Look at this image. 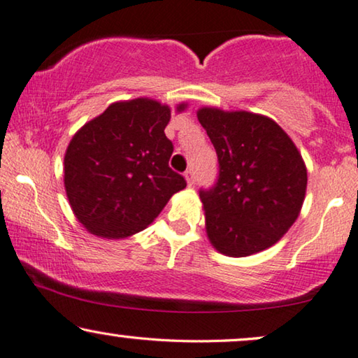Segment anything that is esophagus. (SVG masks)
<instances>
[{
  "instance_id": "esophagus-1",
  "label": "esophagus",
  "mask_w": 358,
  "mask_h": 358,
  "mask_svg": "<svg viewBox=\"0 0 358 358\" xmlns=\"http://www.w3.org/2000/svg\"><path fill=\"white\" fill-rule=\"evenodd\" d=\"M185 178H186V183H188V186H191L194 183V172H193V169H188L185 172Z\"/></svg>"
}]
</instances>
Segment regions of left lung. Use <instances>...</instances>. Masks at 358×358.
I'll return each instance as SVG.
<instances>
[{
  "label": "left lung",
  "mask_w": 358,
  "mask_h": 358,
  "mask_svg": "<svg viewBox=\"0 0 358 358\" xmlns=\"http://www.w3.org/2000/svg\"><path fill=\"white\" fill-rule=\"evenodd\" d=\"M198 120L219 159L217 183L199 193L210 245L230 258L268 250L303 206L308 177L300 150L264 115L201 107Z\"/></svg>",
  "instance_id": "left-lung-1"
}]
</instances>
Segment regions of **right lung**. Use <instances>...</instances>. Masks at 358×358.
I'll return each instance as SVG.
<instances>
[{"label":"right lung","instance_id":"add662e5","mask_svg":"<svg viewBox=\"0 0 358 358\" xmlns=\"http://www.w3.org/2000/svg\"><path fill=\"white\" fill-rule=\"evenodd\" d=\"M186 103H178L183 112ZM172 112L154 99L120 100L78 129L64 154V189L89 234L122 240L144 230L186 186L169 167Z\"/></svg>","mask_w":358,"mask_h":358}]
</instances>
